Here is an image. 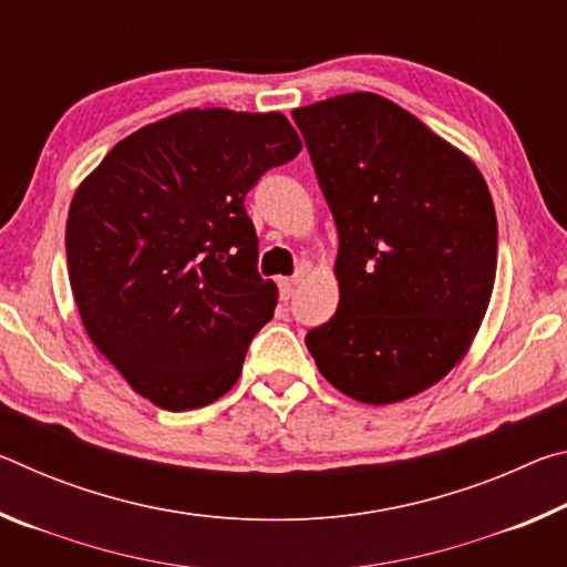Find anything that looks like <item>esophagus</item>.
Returning a JSON list of instances; mask_svg holds the SVG:
<instances>
[{
  "label": "esophagus",
  "mask_w": 567,
  "mask_h": 567,
  "mask_svg": "<svg viewBox=\"0 0 567 567\" xmlns=\"http://www.w3.org/2000/svg\"><path fill=\"white\" fill-rule=\"evenodd\" d=\"M297 282H300V275H295V277H280V300H290V297L295 295V287H297Z\"/></svg>",
  "instance_id": "1"
}]
</instances>
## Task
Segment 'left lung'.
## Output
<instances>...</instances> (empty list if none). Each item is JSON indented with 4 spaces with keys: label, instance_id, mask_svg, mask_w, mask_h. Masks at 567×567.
<instances>
[{
    "label": "left lung",
    "instance_id": "left-lung-1",
    "mask_svg": "<svg viewBox=\"0 0 567 567\" xmlns=\"http://www.w3.org/2000/svg\"><path fill=\"white\" fill-rule=\"evenodd\" d=\"M338 225V312L307 332L344 395L390 405L465 358L491 305L497 223L475 162L372 92L292 110Z\"/></svg>",
    "mask_w": 567,
    "mask_h": 567
}]
</instances>
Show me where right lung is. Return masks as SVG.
I'll return each instance as SVG.
<instances>
[{
	"instance_id": "obj_1",
	"label": "right lung",
	"mask_w": 567,
	"mask_h": 567,
	"mask_svg": "<svg viewBox=\"0 0 567 567\" xmlns=\"http://www.w3.org/2000/svg\"><path fill=\"white\" fill-rule=\"evenodd\" d=\"M302 142L280 112L185 110L117 142L66 217L84 330L137 395L169 412L235 385L277 285L257 272L245 197Z\"/></svg>"
}]
</instances>
